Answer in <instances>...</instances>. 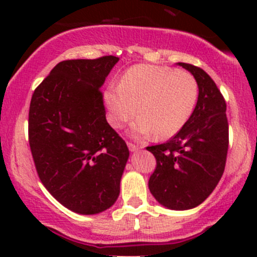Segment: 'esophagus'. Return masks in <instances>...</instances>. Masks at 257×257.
Masks as SVG:
<instances>
[{"label": "esophagus", "mask_w": 257, "mask_h": 257, "mask_svg": "<svg viewBox=\"0 0 257 257\" xmlns=\"http://www.w3.org/2000/svg\"><path fill=\"white\" fill-rule=\"evenodd\" d=\"M128 148H129V150H131L132 153L138 152L139 149H142L141 147H138V145H136V144H133V143H128Z\"/></svg>", "instance_id": "esophagus-1"}]
</instances>
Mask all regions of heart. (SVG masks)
<instances>
[{"label": "heart", "instance_id": "obj_1", "mask_svg": "<svg viewBox=\"0 0 257 257\" xmlns=\"http://www.w3.org/2000/svg\"><path fill=\"white\" fill-rule=\"evenodd\" d=\"M198 95V82L190 73L139 64L129 68L118 85H109L103 99L114 128L125 125L138 110L131 128L134 137L155 133L158 138H169L189 120Z\"/></svg>", "mask_w": 257, "mask_h": 257}]
</instances>
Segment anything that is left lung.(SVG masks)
<instances>
[{
	"mask_svg": "<svg viewBox=\"0 0 257 257\" xmlns=\"http://www.w3.org/2000/svg\"><path fill=\"white\" fill-rule=\"evenodd\" d=\"M199 85L195 109L179 133L164 144L148 147L157 159L149 179L155 200L172 210L200 205L222 177L229 148L226 103L205 71L178 63Z\"/></svg>",
	"mask_w": 257,
	"mask_h": 257,
	"instance_id": "8db88e82",
	"label": "left lung"
}]
</instances>
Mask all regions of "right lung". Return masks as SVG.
I'll return each mask as SVG.
<instances>
[{"mask_svg":"<svg viewBox=\"0 0 257 257\" xmlns=\"http://www.w3.org/2000/svg\"><path fill=\"white\" fill-rule=\"evenodd\" d=\"M118 61L104 56L59 62L31 99L28 138L38 177L77 214L109 209L120 191L129 150L105 119L99 90Z\"/></svg>","mask_w":257,"mask_h":257,"instance_id":"right-lung-1","label":"right lung"}]
</instances>
